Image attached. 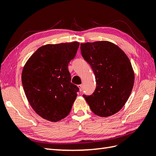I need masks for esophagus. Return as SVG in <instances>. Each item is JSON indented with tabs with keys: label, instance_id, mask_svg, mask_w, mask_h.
<instances>
[{
	"label": "esophagus",
	"instance_id": "34e87169",
	"mask_svg": "<svg viewBox=\"0 0 156 156\" xmlns=\"http://www.w3.org/2000/svg\"><path fill=\"white\" fill-rule=\"evenodd\" d=\"M78 87H79V90L80 91H82V85H78Z\"/></svg>",
	"mask_w": 156,
	"mask_h": 156
}]
</instances>
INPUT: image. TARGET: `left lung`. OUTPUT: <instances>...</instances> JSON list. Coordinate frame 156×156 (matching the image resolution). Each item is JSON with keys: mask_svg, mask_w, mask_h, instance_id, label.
Returning <instances> with one entry per match:
<instances>
[{"mask_svg": "<svg viewBox=\"0 0 156 156\" xmlns=\"http://www.w3.org/2000/svg\"><path fill=\"white\" fill-rule=\"evenodd\" d=\"M80 49L96 80L92 95H83L91 110L102 117L119 112L134 86V73L129 58L121 48L107 41L81 43Z\"/></svg>", "mask_w": 156, "mask_h": 156, "instance_id": "8db88e82", "label": "left lung"}]
</instances>
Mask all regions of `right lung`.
<instances>
[{"instance_id":"obj_1","label":"right lung","mask_w":156,"mask_h":156,"mask_svg":"<svg viewBox=\"0 0 156 156\" xmlns=\"http://www.w3.org/2000/svg\"><path fill=\"white\" fill-rule=\"evenodd\" d=\"M77 41L40 47L23 68L22 82L29 103L43 119L57 122L70 112L78 87L71 83L69 63L77 53Z\"/></svg>"}]
</instances>
